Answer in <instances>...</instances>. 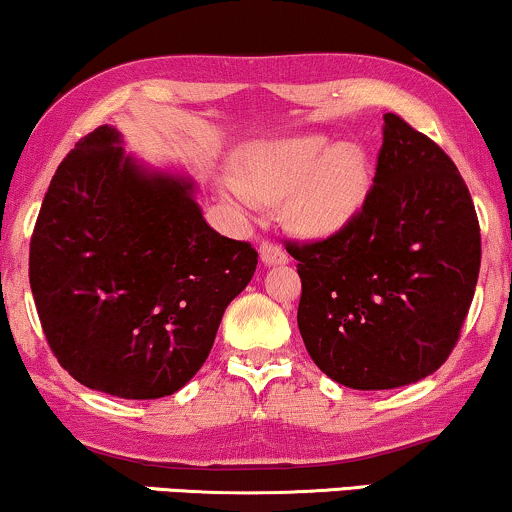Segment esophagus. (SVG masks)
Instances as JSON below:
<instances>
[{"label":"esophagus","mask_w":512,"mask_h":512,"mask_svg":"<svg viewBox=\"0 0 512 512\" xmlns=\"http://www.w3.org/2000/svg\"><path fill=\"white\" fill-rule=\"evenodd\" d=\"M258 256H261L263 266H285L290 258H287V251L278 244L263 242L261 249H258Z\"/></svg>","instance_id":"obj_1"}]
</instances>
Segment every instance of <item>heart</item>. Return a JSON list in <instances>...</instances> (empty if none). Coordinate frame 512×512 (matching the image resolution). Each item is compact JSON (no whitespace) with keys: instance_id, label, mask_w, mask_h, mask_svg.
Returning <instances> with one entry per match:
<instances>
[{"instance_id":"obj_1","label":"heart","mask_w":512,"mask_h":512,"mask_svg":"<svg viewBox=\"0 0 512 512\" xmlns=\"http://www.w3.org/2000/svg\"><path fill=\"white\" fill-rule=\"evenodd\" d=\"M239 179H225L222 194L251 218L261 201L285 203V220L309 239H330L357 222L371 194V167L357 143L326 136H290L254 143L239 155Z\"/></svg>"}]
</instances>
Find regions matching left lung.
<instances>
[{
    "label": "left lung",
    "instance_id": "8db88e82",
    "mask_svg": "<svg viewBox=\"0 0 512 512\" xmlns=\"http://www.w3.org/2000/svg\"><path fill=\"white\" fill-rule=\"evenodd\" d=\"M287 251L299 261L297 326L314 364L340 386L390 390L434 374L453 352L482 237L453 160L388 112L357 222Z\"/></svg>",
    "mask_w": 512,
    "mask_h": 512
}]
</instances>
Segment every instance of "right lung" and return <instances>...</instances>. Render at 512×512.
<instances>
[{"mask_svg": "<svg viewBox=\"0 0 512 512\" xmlns=\"http://www.w3.org/2000/svg\"><path fill=\"white\" fill-rule=\"evenodd\" d=\"M186 172L126 153L110 124L54 172L30 239V290L59 364L126 400L177 393L254 278L251 244L203 218Z\"/></svg>", "mask_w": 512, "mask_h": 512, "instance_id": "right-lung-1", "label": "right lung"}]
</instances>
